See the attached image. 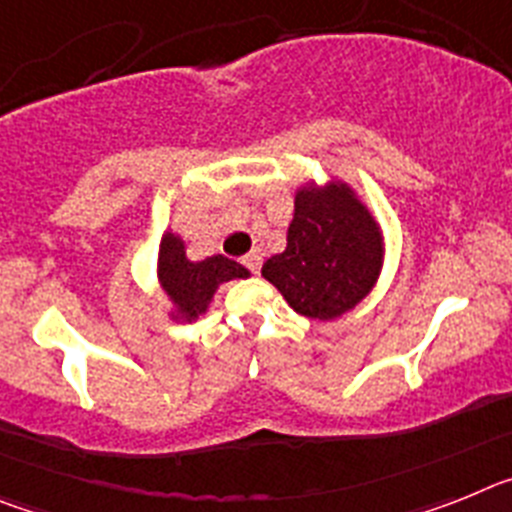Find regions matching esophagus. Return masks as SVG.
<instances>
[{"instance_id": "1", "label": "esophagus", "mask_w": 512, "mask_h": 512, "mask_svg": "<svg viewBox=\"0 0 512 512\" xmlns=\"http://www.w3.org/2000/svg\"><path fill=\"white\" fill-rule=\"evenodd\" d=\"M243 266H246L248 271H253V274H259L261 269V253L259 251H251L243 256Z\"/></svg>"}]
</instances>
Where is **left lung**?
Listing matches in <instances>:
<instances>
[{"mask_svg":"<svg viewBox=\"0 0 512 512\" xmlns=\"http://www.w3.org/2000/svg\"><path fill=\"white\" fill-rule=\"evenodd\" d=\"M382 266V235L372 215L341 184L300 189L287 248L264 274L305 318L333 320L359 305Z\"/></svg>","mask_w":512,"mask_h":512,"instance_id":"obj_1","label":"left lung"}]
</instances>
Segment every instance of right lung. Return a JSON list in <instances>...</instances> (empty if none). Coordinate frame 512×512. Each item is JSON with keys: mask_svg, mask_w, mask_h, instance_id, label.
<instances>
[{"mask_svg": "<svg viewBox=\"0 0 512 512\" xmlns=\"http://www.w3.org/2000/svg\"><path fill=\"white\" fill-rule=\"evenodd\" d=\"M248 269L241 264L225 259V256H210L205 261H189L184 253L182 238L166 233L158 253V279L166 295L176 302V307L189 320L197 318L207 310L215 289L230 279H246Z\"/></svg>", "mask_w": 512, "mask_h": 512, "instance_id": "obj_1", "label": "right lung"}]
</instances>
